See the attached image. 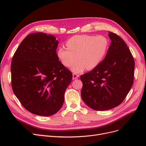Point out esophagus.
<instances>
[{"instance_id": "34e87169", "label": "esophagus", "mask_w": 146, "mask_h": 146, "mask_svg": "<svg viewBox=\"0 0 146 146\" xmlns=\"http://www.w3.org/2000/svg\"><path fill=\"white\" fill-rule=\"evenodd\" d=\"M79 77V74H76V73H74L73 74V79H78V78Z\"/></svg>"}]
</instances>
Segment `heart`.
Segmentation results:
<instances>
[{
  "instance_id": "1",
  "label": "heart",
  "mask_w": 146,
  "mask_h": 146,
  "mask_svg": "<svg viewBox=\"0 0 146 146\" xmlns=\"http://www.w3.org/2000/svg\"><path fill=\"white\" fill-rule=\"evenodd\" d=\"M67 48L61 47L57 50V56L66 67L70 66L77 59L71 69L80 73L84 69L92 70L104 60L108 52L110 42L106 37L99 35H74L66 41Z\"/></svg>"
}]
</instances>
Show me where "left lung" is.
Instances as JSON below:
<instances>
[{"label":"left lung","mask_w":146,"mask_h":146,"mask_svg":"<svg viewBox=\"0 0 146 146\" xmlns=\"http://www.w3.org/2000/svg\"><path fill=\"white\" fill-rule=\"evenodd\" d=\"M111 45L105 58L92 70L80 76L81 96L90 108L106 111L121 104L131 89L134 60L125 41L108 31Z\"/></svg>","instance_id":"8db88e82"}]
</instances>
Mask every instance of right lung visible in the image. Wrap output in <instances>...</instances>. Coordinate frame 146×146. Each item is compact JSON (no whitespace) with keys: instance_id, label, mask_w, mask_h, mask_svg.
<instances>
[{"instance_id":"1","label":"right lung","mask_w":146,"mask_h":146,"mask_svg":"<svg viewBox=\"0 0 146 146\" xmlns=\"http://www.w3.org/2000/svg\"><path fill=\"white\" fill-rule=\"evenodd\" d=\"M58 44L51 35L29 34L12 60L13 92L27 110L37 115L51 116L57 113L72 82V72L59 61L56 53Z\"/></svg>"}]
</instances>
